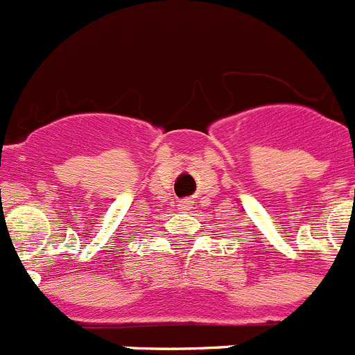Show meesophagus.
<instances>
[{
  "mask_svg": "<svg viewBox=\"0 0 355 355\" xmlns=\"http://www.w3.org/2000/svg\"><path fill=\"white\" fill-rule=\"evenodd\" d=\"M182 209H184V210H189L191 209V203H189V201H182Z\"/></svg>",
  "mask_w": 355,
  "mask_h": 355,
  "instance_id": "obj_1",
  "label": "esophagus"
}]
</instances>
